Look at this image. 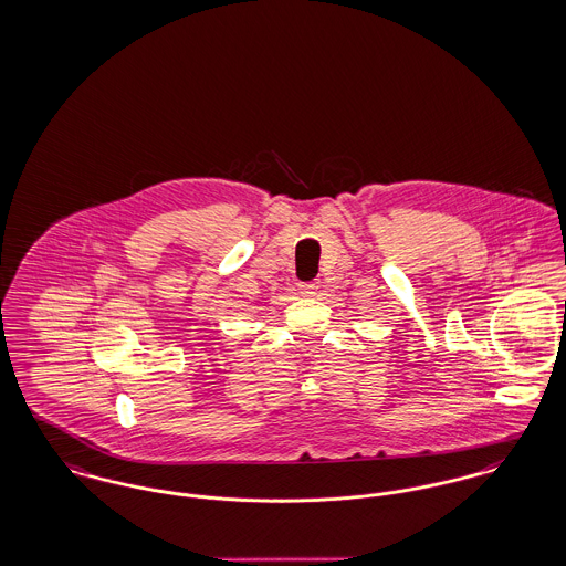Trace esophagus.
Instances as JSON below:
<instances>
[{
	"label": "esophagus",
	"mask_w": 566,
	"mask_h": 566,
	"mask_svg": "<svg viewBox=\"0 0 566 566\" xmlns=\"http://www.w3.org/2000/svg\"><path fill=\"white\" fill-rule=\"evenodd\" d=\"M297 290L302 296H315L317 290H319V283L311 281V283H297Z\"/></svg>",
	"instance_id": "34e87169"
}]
</instances>
